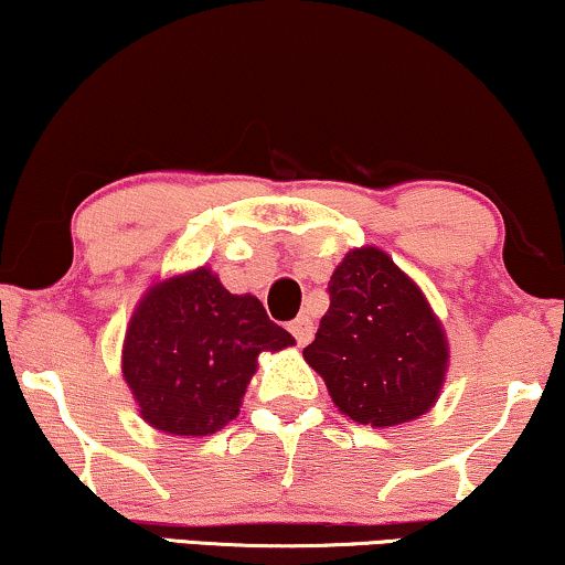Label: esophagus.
Instances as JSON below:
<instances>
[{
  "label": "esophagus",
  "mask_w": 565,
  "mask_h": 565,
  "mask_svg": "<svg viewBox=\"0 0 565 565\" xmlns=\"http://www.w3.org/2000/svg\"><path fill=\"white\" fill-rule=\"evenodd\" d=\"M313 331H316V327H313V319L308 313H300L296 321L290 323V334L298 339V344L300 347H306L308 342H311L313 339Z\"/></svg>",
  "instance_id": "obj_1"
}]
</instances>
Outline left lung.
<instances>
[{
    "mask_svg": "<svg viewBox=\"0 0 565 565\" xmlns=\"http://www.w3.org/2000/svg\"><path fill=\"white\" fill-rule=\"evenodd\" d=\"M303 358L339 412L375 429L414 422L443 393L450 344L419 285L377 246L347 252Z\"/></svg>",
    "mask_w": 565,
    "mask_h": 565,
    "instance_id": "obj_1",
    "label": "left lung"
}]
</instances>
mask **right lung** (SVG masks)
Here are the masks:
<instances>
[{
	"mask_svg": "<svg viewBox=\"0 0 565 565\" xmlns=\"http://www.w3.org/2000/svg\"><path fill=\"white\" fill-rule=\"evenodd\" d=\"M292 344L257 296H234L203 265L149 285L128 321L120 370L149 427L207 437L238 416L259 354Z\"/></svg>",
	"mask_w": 565,
	"mask_h": 565,
	"instance_id": "add662e5",
	"label": "right lung"
}]
</instances>
